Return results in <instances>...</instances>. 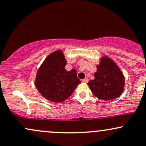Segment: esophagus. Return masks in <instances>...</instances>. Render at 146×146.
<instances>
[{"label": "esophagus", "instance_id": "obj_1", "mask_svg": "<svg viewBox=\"0 0 146 146\" xmlns=\"http://www.w3.org/2000/svg\"><path fill=\"white\" fill-rule=\"evenodd\" d=\"M82 82H85V83L88 82V78H85L84 79H83V80H82Z\"/></svg>", "mask_w": 146, "mask_h": 146}]
</instances>
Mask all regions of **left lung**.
Wrapping results in <instances>:
<instances>
[{"instance_id": "left-lung-1", "label": "left lung", "mask_w": 146, "mask_h": 146, "mask_svg": "<svg viewBox=\"0 0 146 146\" xmlns=\"http://www.w3.org/2000/svg\"><path fill=\"white\" fill-rule=\"evenodd\" d=\"M97 68L95 79L88 83L92 93L106 101L119 98L123 93L124 78L116 64L110 58H102Z\"/></svg>"}]
</instances>
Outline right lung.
<instances>
[{
  "instance_id": "right-lung-1",
  "label": "right lung",
  "mask_w": 146,
  "mask_h": 146,
  "mask_svg": "<svg viewBox=\"0 0 146 146\" xmlns=\"http://www.w3.org/2000/svg\"><path fill=\"white\" fill-rule=\"evenodd\" d=\"M66 62L61 51L49 55L36 75V87L45 98L53 102H62L72 95L81 83L75 69L65 70Z\"/></svg>"
}]
</instances>
